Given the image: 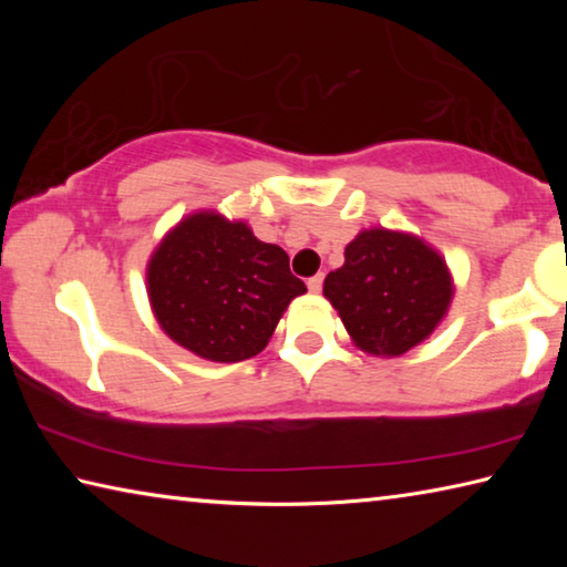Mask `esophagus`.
Wrapping results in <instances>:
<instances>
[{
	"mask_svg": "<svg viewBox=\"0 0 567 567\" xmlns=\"http://www.w3.org/2000/svg\"><path fill=\"white\" fill-rule=\"evenodd\" d=\"M322 280H324L322 275H315V277H310V280H307V287H310V292L318 295V292L322 290Z\"/></svg>",
	"mask_w": 567,
	"mask_h": 567,
	"instance_id": "esophagus-1",
	"label": "esophagus"
}]
</instances>
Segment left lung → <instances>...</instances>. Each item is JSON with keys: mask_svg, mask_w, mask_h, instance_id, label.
Instances as JSON below:
<instances>
[{"mask_svg": "<svg viewBox=\"0 0 567 567\" xmlns=\"http://www.w3.org/2000/svg\"><path fill=\"white\" fill-rule=\"evenodd\" d=\"M453 277L425 239L372 227L344 247L322 292L362 352L398 358L427 340L447 315Z\"/></svg>", "mask_w": 567, "mask_h": 567, "instance_id": "1", "label": "left lung"}]
</instances>
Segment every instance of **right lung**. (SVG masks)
<instances>
[{"label": "right lung", "instance_id": "right-lung-1", "mask_svg": "<svg viewBox=\"0 0 567 567\" xmlns=\"http://www.w3.org/2000/svg\"><path fill=\"white\" fill-rule=\"evenodd\" d=\"M305 292L282 247L260 243L245 223L207 209L172 227L147 265L159 328L213 362L262 352L287 305Z\"/></svg>", "mask_w": 567, "mask_h": 567}]
</instances>
